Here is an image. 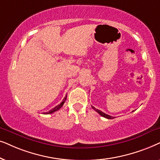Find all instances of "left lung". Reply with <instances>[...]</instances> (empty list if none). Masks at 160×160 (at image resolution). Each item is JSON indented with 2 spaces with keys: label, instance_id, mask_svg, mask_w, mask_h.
<instances>
[{
  "label": "left lung",
  "instance_id": "1",
  "mask_svg": "<svg viewBox=\"0 0 160 160\" xmlns=\"http://www.w3.org/2000/svg\"><path fill=\"white\" fill-rule=\"evenodd\" d=\"M91 108H92L93 109L95 110V111H97V112H98V113H99V114L100 115V116H102V117H105V118H108V119H112V118H114L113 117H112V116H109V115H108V114L105 113V112H102L101 110H98V109H96V108H95L94 107H93V106H91Z\"/></svg>",
  "mask_w": 160,
  "mask_h": 160
}]
</instances>
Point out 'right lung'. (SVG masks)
<instances>
[{"instance_id":"obj_1","label":"right lung","mask_w":160,"mask_h":160,"mask_svg":"<svg viewBox=\"0 0 160 160\" xmlns=\"http://www.w3.org/2000/svg\"><path fill=\"white\" fill-rule=\"evenodd\" d=\"M67 95H66V97H65L64 98H63V101L61 102V104H59V105H58L57 106H55V107L54 108H52V109H51L50 110H49L48 112H44V114H51V113H52V112H55V111H57V110H58L60 109V108L63 105V104H64L66 99H67Z\"/></svg>"}]
</instances>
